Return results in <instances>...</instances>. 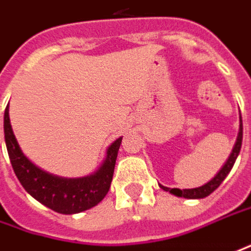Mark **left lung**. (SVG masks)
<instances>
[{"label": "left lung", "instance_id": "left-lung-1", "mask_svg": "<svg viewBox=\"0 0 251 251\" xmlns=\"http://www.w3.org/2000/svg\"><path fill=\"white\" fill-rule=\"evenodd\" d=\"M242 140H243V124H242V115L239 116V133L236 137V143H234L233 149H232V153L229 154L227 160L225 161V164L221 167V170L215 174V177L211 178L206 184H203L201 187H197V188H185V190H180V188H169V187H164L161 184H158V187L161 190L167 191L170 194L176 195V197H181V198H187V200H201L205 198L208 195H211L213 191L216 190L222 181L226 178V176L230 173V170L233 167L234 161L240 153V149H242Z\"/></svg>", "mask_w": 251, "mask_h": 251}]
</instances>
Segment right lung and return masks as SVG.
<instances>
[{"mask_svg":"<svg viewBox=\"0 0 251 251\" xmlns=\"http://www.w3.org/2000/svg\"><path fill=\"white\" fill-rule=\"evenodd\" d=\"M4 135L8 156L19 182L29 195L54 212L71 215L91 209L108 194L122 136L109 145L101 166L94 173L84 177L67 178L42 170L25 156L11 126L9 105L4 114Z\"/></svg>","mask_w":251,"mask_h":251,"instance_id":"1","label":"right lung"}]
</instances>
